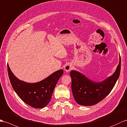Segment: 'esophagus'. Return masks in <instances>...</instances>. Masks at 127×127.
Returning a JSON list of instances; mask_svg holds the SVG:
<instances>
[{
	"label": "esophagus",
	"mask_w": 127,
	"mask_h": 127,
	"mask_svg": "<svg viewBox=\"0 0 127 127\" xmlns=\"http://www.w3.org/2000/svg\"><path fill=\"white\" fill-rule=\"evenodd\" d=\"M72 67H73L71 64L70 63H67L64 66V69L66 72H69L70 70H71L72 69Z\"/></svg>",
	"instance_id": "obj_1"
}]
</instances>
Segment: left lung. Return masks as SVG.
I'll use <instances>...</instances> for the list:
<instances>
[{
    "mask_svg": "<svg viewBox=\"0 0 127 127\" xmlns=\"http://www.w3.org/2000/svg\"><path fill=\"white\" fill-rule=\"evenodd\" d=\"M121 71V57L117 69L113 75L101 82L96 83L75 70L70 71L73 96L78 104L90 106L101 101L109 95L119 77Z\"/></svg>",
    "mask_w": 127,
    "mask_h": 127,
    "instance_id": "1",
    "label": "left lung"
}]
</instances>
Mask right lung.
I'll return each instance as SVG.
<instances>
[{
	"mask_svg": "<svg viewBox=\"0 0 127 127\" xmlns=\"http://www.w3.org/2000/svg\"><path fill=\"white\" fill-rule=\"evenodd\" d=\"M7 71L12 87L17 95L25 103L35 108H43L49 103L56 85L63 74L61 69L39 82L30 83L18 79L8 64Z\"/></svg>",
	"mask_w": 127,
	"mask_h": 127,
	"instance_id": "obj_1",
	"label": "right lung"
}]
</instances>
